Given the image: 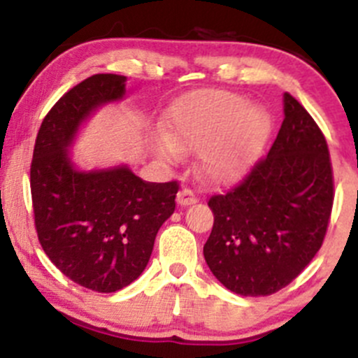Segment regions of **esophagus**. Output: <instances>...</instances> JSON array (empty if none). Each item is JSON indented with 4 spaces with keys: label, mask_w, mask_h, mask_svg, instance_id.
<instances>
[{
    "label": "esophagus",
    "mask_w": 358,
    "mask_h": 358,
    "mask_svg": "<svg viewBox=\"0 0 358 358\" xmlns=\"http://www.w3.org/2000/svg\"><path fill=\"white\" fill-rule=\"evenodd\" d=\"M176 199H178L180 206H190V204H196V202L199 201V196H197L192 189H183L180 190Z\"/></svg>",
    "instance_id": "1"
}]
</instances>
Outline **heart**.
Masks as SVG:
<instances>
[{"label":"heart","mask_w":358,"mask_h":358,"mask_svg":"<svg viewBox=\"0 0 358 358\" xmlns=\"http://www.w3.org/2000/svg\"><path fill=\"white\" fill-rule=\"evenodd\" d=\"M168 142L159 154L199 150V168L213 182L239 178L251 168L270 135V117L237 93L206 90L176 100L166 114Z\"/></svg>","instance_id":"heart-1"}]
</instances>
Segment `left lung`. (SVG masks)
<instances>
[{"instance_id": "obj_1", "label": "left lung", "mask_w": 358, "mask_h": 358, "mask_svg": "<svg viewBox=\"0 0 358 358\" xmlns=\"http://www.w3.org/2000/svg\"><path fill=\"white\" fill-rule=\"evenodd\" d=\"M333 201L326 136L286 93L282 126L266 157L256 161L229 192L209 197L215 215L204 244L209 270L236 294L280 291L322 246Z\"/></svg>"}]
</instances>
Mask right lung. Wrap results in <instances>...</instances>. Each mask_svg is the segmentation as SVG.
Instances as JSON below:
<instances>
[{"mask_svg":"<svg viewBox=\"0 0 358 358\" xmlns=\"http://www.w3.org/2000/svg\"><path fill=\"white\" fill-rule=\"evenodd\" d=\"M124 76L95 74L71 88L45 115L31 162L39 244L72 282L96 292L129 286L145 270L154 241L176 206V180L145 182L126 166L81 173L67 147L102 103L124 95Z\"/></svg>","mask_w":358,"mask_h":358,"instance_id":"1","label":"right lung"}]
</instances>
